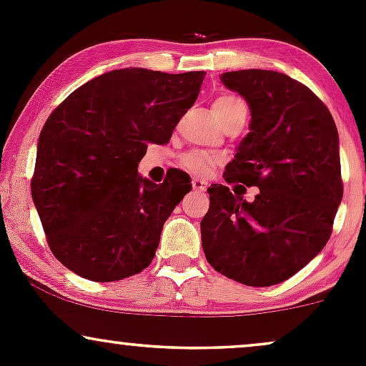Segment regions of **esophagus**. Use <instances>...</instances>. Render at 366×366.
Here are the masks:
<instances>
[{
    "mask_svg": "<svg viewBox=\"0 0 366 366\" xmlns=\"http://www.w3.org/2000/svg\"><path fill=\"white\" fill-rule=\"evenodd\" d=\"M191 186H192V189H196V191H204V189L208 187V182H207V180H203V179L192 177Z\"/></svg>",
    "mask_w": 366,
    "mask_h": 366,
    "instance_id": "esophagus-1",
    "label": "esophagus"
}]
</instances>
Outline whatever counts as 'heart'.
I'll return each mask as SVG.
<instances>
[{
    "mask_svg": "<svg viewBox=\"0 0 366 366\" xmlns=\"http://www.w3.org/2000/svg\"><path fill=\"white\" fill-rule=\"evenodd\" d=\"M239 110H247V107L244 99L239 98L237 94H232V92H222V94L217 96L215 102H213V112L217 113L220 122ZM217 162L218 158L207 153V151H189V153L184 154L182 159H180L184 169H187L196 175L208 174V172L217 165Z\"/></svg>",
    "mask_w": 366,
    "mask_h": 366,
    "instance_id": "heart-1",
    "label": "heart"
}]
</instances>
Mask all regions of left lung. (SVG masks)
Returning a JSON list of instances; mask_svg holds the SVG:
<instances>
[{
	"mask_svg": "<svg viewBox=\"0 0 366 366\" xmlns=\"http://www.w3.org/2000/svg\"><path fill=\"white\" fill-rule=\"evenodd\" d=\"M222 82L251 108V132L225 182L259 191L247 203L222 184L208 187L201 242L222 275L268 287L291 279L329 241L344 191L337 127L322 99L285 74L239 70Z\"/></svg>",
	"mask_w": 366,
	"mask_h": 366,
	"instance_id": "1",
	"label": "left lung"
}]
</instances>
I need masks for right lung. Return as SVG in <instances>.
Returning a JSON list of instances; mask_svg holds the SVG:
<instances>
[{"mask_svg":"<svg viewBox=\"0 0 366 366\" xmlns=\"http://www.w3.org/2000/svg\"><path fill=\"white\" fill-rule=\"evenodd\" d=\"M207 72L122 69L75 89L37 142L32 199L49 249L94 282L136 275L153 262L163 224L191 191L186 172L142 180L149 144H167Z\"/></svg>","mask_w":366,"mask_h":366,"instance_id":"add662e5","label":"right lung"}]
</instances>
